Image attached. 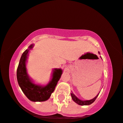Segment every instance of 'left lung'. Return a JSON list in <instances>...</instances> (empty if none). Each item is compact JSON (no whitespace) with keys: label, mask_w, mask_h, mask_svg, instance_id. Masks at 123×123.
<instances>
[{"label":"left lung","mask_w":123,"mask_h":123,"mask_svg":"<svg viewBox=\"0 0 123 123\" xmlns=\"http://www.w3.org/2000/svg\"><path fill=\"white\" fill-rule=\"evenodd\" d=\"M98 94L97 96L96 97H94V98H93L92 99H90V100H87V101H82L80 100V99H79L78 98L76 97L75 96L74 94L73 93H71V97L72 98H73V101L74 102H75L76 104H78V105H90L92 104L93 102H94V101L96 100L97 97L98 96Z\"/></svg>","instance_id":"obj_1"}]
</instances>
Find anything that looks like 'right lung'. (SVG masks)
<instances>
[{"mask_svg": "<svg viewBox=\"0 0 123 123\" xmlns=\"http://www.w3.org/2000/svg\"><path fill=\"white\" fill-rule=\"evenodd\" d=\"M33 44L22 55L17 71V77L18 84L21 90L27 98L31 101H45L49 99L51 94L54 92L57 82L62 74L61 69H55L51 81L45 86H41L33 83L26 73V61L29 51L33 47Z\"/></svg>", "mask_w": 123, "mask_h": 123, "instance_id": "right-lung-1", "label": "right lung"}]
</instances>
